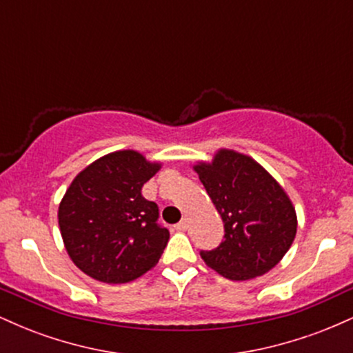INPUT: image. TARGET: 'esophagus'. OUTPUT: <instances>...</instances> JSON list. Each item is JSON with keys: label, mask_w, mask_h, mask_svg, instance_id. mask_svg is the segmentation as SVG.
<instances>
[{"label": "esophagus", "mask_w": 353, "mask_h": 353, "mask_svg": "<svg viewBox=\"0 0 353 353\" xmlns=\"http://www.w3.org/2000/svg\"><path fill=\"white\" fill-rule=\"evenodd\" d=\"M188 228H189V221H188V219H185V217L182 219L179 224H176V229L181 230V232H184V230H188Z\"/></svg>", "instance_id": "esophagus-1"}]
</instances>
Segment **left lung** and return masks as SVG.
<instances>
[{
  "label": "left lung",
  "mask_w": 353,
  "mask_h": 353,
  "mask_svg": "<svg viewBox=\"0 0 353 353\" xmlns=\"http://www.w3.org/2000/svg\"><path fill=\"white\" fill-rule=\"evenodd\" d=\"M224 222V241L201 252L205 265L230 281L272 270L292 245L297 214L285 189L254 157L221 148L192 165Z\"/></svg>",
  "instance_id": "left-lung-1"
}]
</instances>
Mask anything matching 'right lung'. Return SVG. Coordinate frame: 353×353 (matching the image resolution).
<instances>
[{
    "instance_id": "right-lung-1",
    "label": "right lung",
    "mask_w": 353,
    "mask_h": 353,
    "mask_svg": "<svg viewBox=\"0 0 353 353\" xmlns=\"http://www.w3.org/2000/svg\"><path fill=\"white\" fill-rule=\"evenodd\" d=\"M163 168L134 149L109 152L81 171L59 202L58 222L74 265L94 281H136L159 262L169 230L143 185Z\"/></svg>"
}]
</instances>
